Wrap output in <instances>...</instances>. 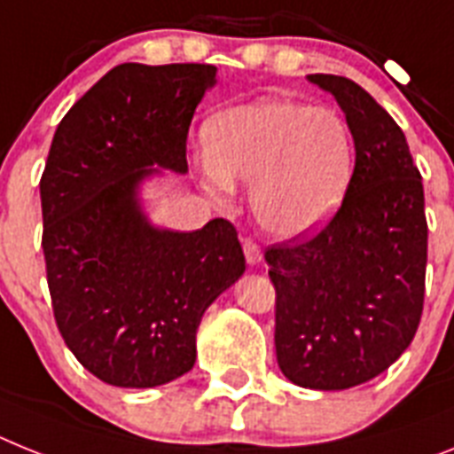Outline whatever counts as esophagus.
Instances as JSON below:
<instances>
[{
  "instance_id": "34e87169",
  "label": "esophagus",
  "mask_w": 454,
  "mask_h": 454,
  "mask_svg": "<svg viewBox=\"0 0 454 454\" xmlns=\"http://www.w3.org/2000/svg\"><path fill=\"white\" fill-rule=\"evenodd\" d=\"M242 249H245V258L249 265H258V262L262 261V251L261 247H258L256 239H251V238L242 239Z\"/></svg>"
}]
</instances>
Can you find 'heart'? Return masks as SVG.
<instances>
[{"mask_svg":"<svg viewBox=\"0 0 454 454\" xmlns=\"http://www.w3.org/2000/svg\"><path fill=\"white\" fill-rule=\"evenodd\" d=\"M203 184L216 200L231 182L251 184V209L268 233L307 238L337 215L356 168L348 121L333 108L261 98L216 115L207 127Z\"/></svg>","mask_w":454,"mask_h":454,"instance_id":"heart-1","label":"heart"}]
</instances>
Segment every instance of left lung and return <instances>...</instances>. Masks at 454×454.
I'll return each mask as SVG.
<instances>
[{"mask_svg": "<svg viewBox=\"0 0 454 454\" xmlns=\"http://www.w3.org/2000/svg\"><path fill=\"white\" fill-rule=\"evenodd\" d=\"M307 78L344 110L356 168L318 233L265 249L277 293L274 348L295 386L346 390L386 372L420 325L425 192L403 131L363 87L341 75Z\"/></svg>", "mask_w": 454, "mask_h": 454, "instance_id": "obj_1", "label": "left lung"}]
</instances>
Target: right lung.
<instances>
[{"label": "right lung", "instance_id": "obj_1", "mask_svg": "<svg viewBox=\"0 0 454 454\" xmlns=\"http://www.w3.org/2000/svg\"><path fill=\"white\" fill-rule=\"evenodd\" d=\"M209 64H120L68 110L41 175L52 314L78 363L117 387H154L196 363L205 309L245 272L231 221L154 228L138 184L186 173V136Z\"/></svg>", "mask_w": 454, "mask_h": 454}]
</instances>
